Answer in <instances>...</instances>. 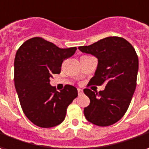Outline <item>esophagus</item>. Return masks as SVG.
Here are the masks:
<instances>
[{"instance_id":"esophagus-1","label":"esophagus","mask_w":149,"mask_h":149,"mask_svg":"<svg viewBox=\"0 0 149 149\" xmlns=\"http://www.w3.org/2000/svg\"><path fill=\"white\" fill-rule=\"evenodd\" d=\"M77 91H78V94H79V95H81V94L83 93V90H82L81 89H77Z\"/></svg>"}]
</instances>
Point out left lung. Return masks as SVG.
Returning a JSON list of instances; mask_svg holds the SVG:
<instances>
[{"label":"left lung","mask_w":149,"mask_h":149,"mask_svg":"<svg viewBox=\"0 0 149 149\" xmlns=\"http://www.w3.org/2000/svg\"><path fill=\"white\" fill-rule=\"evenodd\" d=\"M78 49L97 58L95 74L89 83L102 85V91L85 89L90 103L84 109L85 118L93 124L107 127L121 119L128 109L136 87L139 60L132 45L121 37H107Z\"/></svg>","instance_id":"obj_1"}]
</instances>
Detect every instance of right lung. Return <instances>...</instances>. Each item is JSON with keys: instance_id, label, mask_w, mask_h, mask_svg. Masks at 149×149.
Here are the masks:
<instances>
[{"instance_id": "1", "label": "right lung", "mask_w": 149, "mask_h": 149, "mask_svg": "<svg viewBox=\"0 0 149 149\" xmlns=\"http://www.w3.org/2000/svg\"><path fill=\"white\" fill-rule=\"evenodd\" d=\"M77 47L60 48L40 37L30 38L17 51L14 85L21 107L35 125L48 128L64 121L68 105L77 97V89L66 85L60 92L50 85L53 74L60 73L62 63Z\"/></svg>"}]
</instances>
